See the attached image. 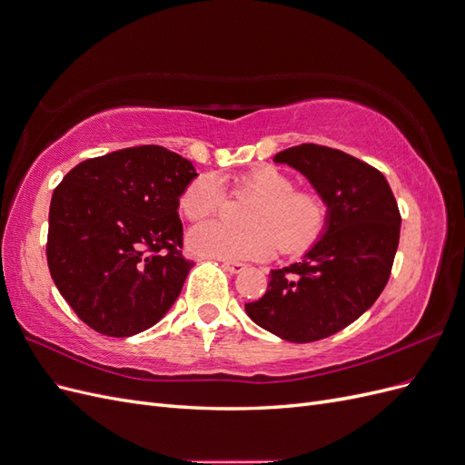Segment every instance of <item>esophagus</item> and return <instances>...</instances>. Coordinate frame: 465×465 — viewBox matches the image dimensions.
I'll return each mask as SVG.
<instances>
[{
    "instance_id": "obj_1",
    "label": "esophagus",
    "mask_w": 465,
    "mask_h": 465,
    "mask_svg": "<svg viewBox=\"0 0 465 465\" xmlns=\"http://www.w3.org/2000/svg\"><path fill=\"white\" fill-rule=\"evenodd\" d=\"M223 267L227 270L229 273H241L244 270V263L242 262H232V260H223Z\"/></svg>"
}]
</instances>
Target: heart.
I'll list each match as a JSON object with an SVG mask.
<instances>
[{
	"label": "heart",
	"mask_w": 465,
	"mask_h": 465,
	"mask_svg": "<svg viewBox=\"0 0 465 465\" xmlns=\"http://www.w3.org/2000/svg\"><path fill=\"white\" fill-rule=\"evenodd\" d=\"M236 193H254L258 202L246 211V227L207 221L192 229L188 246L193 254L221 260H260L279 250L299 254L326 231L330 207L318 190L294 188V178L277 166L263 164L234 178ZM227 203V188L215 174L190 182L180 207L192 221L219 213Z\"/></svg>",
	"instance_id": "obj_1"
}]
</instances>
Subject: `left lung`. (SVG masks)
<instances>
[{
	"instance_id": "obj_1",
	"label": "left lung",
	"mask_w": 465,
	"mask_h": 465,
	"mask_svg": "<svg viewBox=\"0 0 465 465\" xmlns=\"http://www.w3.org/2000/svg\"><path fill=\"white\" fill-rule=\"evenodd\" d=\"M326 198V234L304 258L272 270L262 299L246 312L260 328L311 343L347 328L384 291L400 242L401 215L384 174L351 154L316 143L277 153Z\"/></svg>"
}]
</instances>
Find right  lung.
Returning <instances> with one entry per match:
<instances>
[{
	"label": "right lung",
	"instance_id": "add662e5",
	"mask_svg": "<svg viewBox=\"0 0 465 465\" xmlns=\"http://www.w3.org/2000/svg\"><path fill=\"white\" fill-rule=\"evenodd\" d=\"M198 176L161 145L79 163L52 193L46 258L74 312L94 331L130 337L154 326L192 270L178 202Z\"/></svg>",
	"mask_w": 465,
	"mask_h": 465
}]
</instances>
